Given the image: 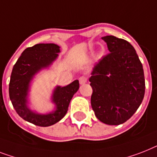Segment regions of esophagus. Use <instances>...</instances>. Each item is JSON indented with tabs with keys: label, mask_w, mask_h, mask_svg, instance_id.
Instances as JSON below:
<instances>
[{
	"label": "esophagus",
	"mask_w": 157,
	"mask_h": 157,
	"mask_svg": "<svg viewBox=\"0 0 157 157\" xmlns=\"http://www.w3.org/2000/svg\"><path fill=\"white\" fill-rule=\"evenodd\" d=\"M79 82L81 85H84L85 83L87 82V78L85 77V76H81L80 78H79Z\"/></svg>",
	"instance_id": "1"
}]
</instances>
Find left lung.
I'll use <instances>...</instances> for the list:
<instances>
[{
  "label": "left lung",
  "mask_w": 157,
  "mask_h": 157,
  "mask_svg": "<svg viewBox=\"0 0 157 157\" xmlns=\"http://www.w3.org/2000/svg\"><path fill=\"white\" fill-rule=\"evenodd\" d=\"M101 39L109 53L95 64L92 72L91 105L101 122L119 125L136 113L144 99V69L131 43L112 35Z\"/></svg>",
  "instance_id": "8db88e82"
}]
</instances>
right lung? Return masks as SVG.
Here are the masks:
<instances>
[{"mask_svg":"<svg viewBox=\"0 0 157 157\" xmlns=\"http://www.w3.org/2000/svg\"><path fill=\"white\" fill-rule=\"evenodd\" d=\"M59 52V47L54 43H39L27 48L13 67L10 76L9 93L13 106L24 120L39 127H49L61 120L67 113L70 101L79 90L78 80L64 87L57 86L52 95L56 109L50 114H38L28 108L30 81L37 72L56 60Z\"/></svg>","mask_w":157,"mask_h":157,"instance_id":"right-lung-1","label":"right lung"}]
</instances>
